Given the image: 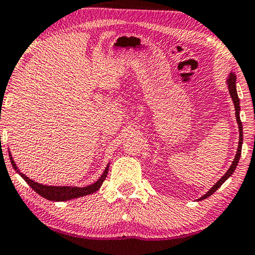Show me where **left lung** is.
Here are the masks:
<instances>
[{"label":"left lung","instance_id":"obj_1","mask_svg":"<svg viewBox=\"0 0 255 255\" xmlns=\"http://www.w3.org/2000/svg\"><path fill=\"white\" fill-rule=\"evenodd\" d=\"M227 84H228V87H229V93L231 96V98H233V102H234V105H235V116H236V121H238V125H239V131H240V139H239V147H238V152H236V156H235V159H234L233 164L230 165L229 170L225 172V175L223 177L221 178V180L218 181L217 183L215 184V186L212 187L211 189H210L209 192L206 193V194L203 195L199 200H203V199H206L209 198L210 195H212L213 193H215L219 187L223 184L225 181L229 178L231 175H233V172L235 171L236 166H238V163L240 160V156H241V150H242V141H244V134H242V122L241 120H240V99H239V96H238V91H236V75L234 74V73H230L229 78H228L227 80Z\"/></svg>","mask_w":255,"mask_h":255}]
</instances>
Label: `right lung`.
<instances>
[{
	"label": "right lung",
	"mask_w": 255,
	"mask_h": 255,
	"mask_svg": "<svg viewBox=\"0 0 255 255\" xmlns=\"http://www.w3.org/2000/svg\"><path fill=\"white\" fill-rule=\"evenodd\" d=\"M9 157H10V153H9ZM10 163L11 165H13V168L15 169L20 175H21V177L28 183V186H30L34 192L38 193L40 197L48 199V200H51V201L71 200V199L84 197V195H87V194H92V193H95L96 191H98V189L101 188L102 183L104 182L105 177H107L108 175V169H109V165H108L107 169H105L103 172V175H102L101 178H99L97 182L90 184V186L87 187H66V186L56 187V186H45V184L34 182L33 180H31V178H28L26 175L22 174V172L17 170L15 162H14L11 157H10Z\"/></svg>",
	"instance_id": "right-lung-1"
}]
</instances>
